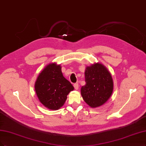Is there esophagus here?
Wrapping results in <instances>:
<instances>
[{
    "label": "esophagus",
    "mask_w": 146,
    "mask_h": 146,
    "mask_svg": "<svg viewBox=\"0 0 146 146\" xmlns=\"http://www.w3.org/2000/svg\"><path fill=\"white\" fill-rule=\"evenodd\" d=\"M74 88H75V89L77 90V89H78V84L77 83H74Z\"/></svg>",
    "instance_id": "obj_1"
}]
</instances>
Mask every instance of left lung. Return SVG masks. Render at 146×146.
I'll return each mask as SVG.
<instances>
[{
    "instance_id": "left-lung-1",
    "label": "left lung",
    "mask_w": 146,
    "mask_h": 146,
    "mask_svg": "<svg viewBox=\"0 0 146 146\" xmlns=\"http://www.w3.org/2000/svg\"><path fill=\"white\" fill-rule=\"evenodd\" d=\"M86 84L81 89L84 101L91 108L106 102L113 91V80L110 72L102 64L95 63L85 70Z\"/></svg>"
}]
</instances>
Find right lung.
<instances>
[{
    "label": "right lung",
    "instance_id": "right-lung-1",
    "mask_svg": "<svg viewBox=\"0 0 146 146\" xmlns=\"http://www.w3.org/2000/svg\"><path fill=\"white\" fill-rule=\"evenodd\" d=\"M62 68L56 63H51L40 73L35 83L37 97L45 107L57 110L67 99V95L74 90L72 84L65 78Z\"/></svg>",
    "mask_w": 146,
    "mask_h": 146
}]
</instances>
